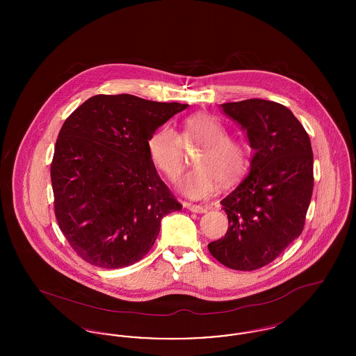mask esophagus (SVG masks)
Instances as JSON below:
<instances>
[{
    "mask_svg": "<svg viewBox=\"0 0 356 356\" xmlns=\"http://www.w3.org/2000/svg\"><path fill=\"white\" fill-rule=\"evenodd\" d=\"M183 205L186 207L188 211H191V212H195V213H205V212L208 211V208H207V207H203V205H197V204L186 203V202H184Z\"/></svg>",
    "mask_w": 356,
    "mask_h": 356,
    "instance_id": "1",
    "label": "esophagus"
}]
</instances>
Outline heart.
Instances as JSON below:
<instances>
[{
	"label": "heart",
	"instance_id": "1",
	"mask_svg": "<svg viewBox=\"0 0 356 356\" xmlns=\"http://www.w3.org/2000/svg\"><path fill=\"white\" fill-rule=\"evenodd\" d=\"M193 163L197 165L177 180V188L191 199L211 196L219 180L231 183L241 176L247 165L243 145L229 136L220 121L197 113L184 120L180 135L163 125L149 136L147 148L154 167L173 180L184 168L186 149L197 148Z\"/></svg>",
	"mask_w": 356,
	"mask_h": 356
}]
</instances>
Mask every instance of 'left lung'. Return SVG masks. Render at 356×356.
Here are the masks:
<instances>
[{"instance_id": "obj_1", "label": "left lung", "mask_w": 356, "mask_h": 356, "mask_svg": "<svg viewBox=\"0 0 356 356\" xmlns=\"http://www.w3.org/2000/svg\"><path fill=\"white\" fill-rule=\"evenodd\" d=\"M221 109L247 132L254 153L250 173L220 202L227 234L208 250L228 268L254 271L300 236L314 188V154L303 125L279 102L250 99Z\"/></svg>"}]
</instances>
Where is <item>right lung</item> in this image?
<instances>
[{
    "label": "right lung",
    "mask_w": 356,
    "mask_h": 356,
    "mask_svg": "<svg viewBox=\"0 0 356 356\" xmlns=\"http://www.w3.org/2000/svg\"><path fill=\"white\" fill-rule=\"evenodd\" d=\"M186 106L97 95L65 120L51 165L54 213L89 264H135L152 248L161 219L183 208L160 179L147 143Z\"/></svg>",
    "instance_id": "add662e5"
}]
</instances>
